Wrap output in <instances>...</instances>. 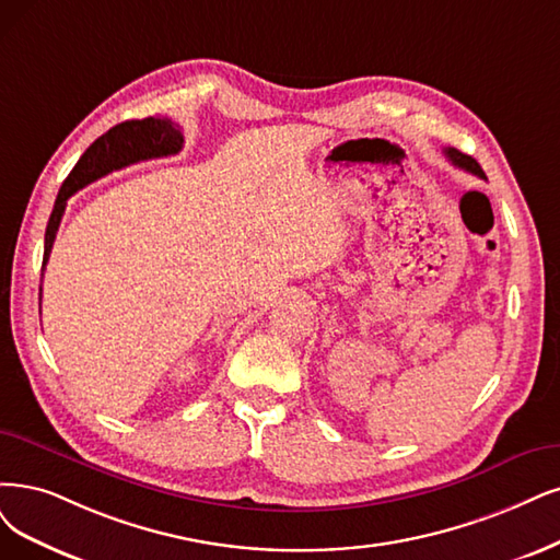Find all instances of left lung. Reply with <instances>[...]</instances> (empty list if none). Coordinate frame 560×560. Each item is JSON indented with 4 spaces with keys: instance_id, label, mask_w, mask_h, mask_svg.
<instances>
[{
    "instance_id": "left-lung-1",
    "label": "left lung",
    "mask_w": 560,
    "mask_h": 560,
    "mask_svg": "<svg viewBox=\"0 0 560 560\" xmlns=\"http://www.w3.org/2000/svg\"><path fill=\"white\" fill-rule=\"evenodd\" d=\"M445 154H447V159H450L454 165H457V168H464V171H468V173H472V175H478V177L487 179V177H485V171L480 168V163L475 161L472 156H468V154H464V152H459V150H454V148H447Z\"/></svg>"
}]
</instances>
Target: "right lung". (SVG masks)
<instances>
[{
  "label": "right lung",
  "mask_w": 560,
  "mask_h": 560,
  "mask_svg": "<svg viewBox=\"0 0 560 560\" xmlns=\"http://www.w3.org/2000/svg\"><path fill=\"white\" fill-rule=\"evenodd\" d=\"M182 129L168 117H144V119H131L121 121L110 131L96 138L88 152L80 156L75 168L69 173V177L61 184L57 194L52 214L46 228V246H44V267L50 258L52 242L57 237V228L61 221V214L67 210V200L80 191L82 186L92 184L94 179L108 175L113 171L124 168L144 159H159L177 154L182 150ZM38 312H40V293H38Z\"/></svg>",
  "instance_id": "add662e5"
}]
</instances>
